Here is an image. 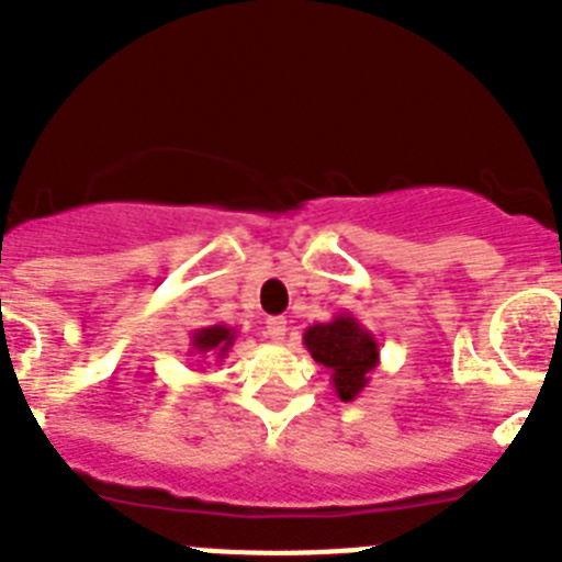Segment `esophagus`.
I'll return each mask as SVG.
<instances>
[{"instance_id": "esophagus-1", "label": "esophagus", "mask_w": 562, "mask_h": 562, "mask_svg": "<svg viewBox=\"0 0 562 562\" xmlns=\"http://www.w3.org/2000/svg\"><path fill=\"white\" fill-rule=\"evenodd\" d=\"M265 329H267V335H270V340L281 342L286 337V321L284 317H270Z\"/></svg>"}]
</instances>
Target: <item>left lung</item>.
I'll list each match as a JSON object with an SVG mask.
<instances>
[{
    "label": "left lung",
    "mask_w": 562,
    "mask_h": 562,
    "mask_svg": "<svg viewBox=\"0 0 562 562\" xmlns=\"http://www.w3.org/2000/svg\"><path fill=\"white\" fill-rule=\"evenodd\" d=\"M304 346L312 360L331 371V385L342 402H355L380 366V342L351 312H337L326 324L310 326Z\"/></svg>",
    "instance_id": "1"
}]
</instances>
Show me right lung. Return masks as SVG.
Wrapping results in <instances>:
<instances>
[{
    "mask_svg": "<svg viewBox=\"0 0 562 562\" xmlns=\"http://www.w3.org/2000/svg\"><path fill=\"white\" fill-rule=\"evenodd\" d=\"M238 329L236 326H225V324H213V326H202L191 335V351L188 355L193 357H216V362L225 360L227 351L233 349V342H236ZM207 366V362H205ZM205 371V369H202Z\"/></svg>",
    "mask_w": 562,
    "mask_h": 562,
    "instance_id": "right-lung-1",
    "label": "right lung"
}]
</instances>
